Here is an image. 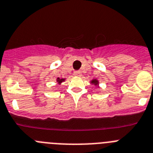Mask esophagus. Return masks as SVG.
<instances>
[{
	"label": "esophagus",
	"mask_w": 153,
	"mask_h": 153,
	"mask_svg": "<svg viewBox=\"0 0 153 153\" xmlns=\"http://www.w3.org/2000/svg\"><path fill=\"white\" fill-rule=\"evenodd\" d=\"M74 74L75 75V76H81L82 75V72H81L80 71H75L74 72Z\"/></svg>",
	"instance_id": "1"
}]
</instances>
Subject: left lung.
Wrapping results in <instances>:
<instances>
[{
	"label": "left lung",
	"instance_id": "8db88e82",
	"mask_svg": "<svg viewBox=\"0 0 153 153\" xmlns=\"http://www.w3.org/2000/svg\"><path fill=\"white\" fill-rule=\"evenodd\" d=\"M90 82H91V84H92V85H99L98 80H96V79H92V80Z\"/></svg>",
	"mask_w": 153,
	"mask_h": 153
}]
</instances>
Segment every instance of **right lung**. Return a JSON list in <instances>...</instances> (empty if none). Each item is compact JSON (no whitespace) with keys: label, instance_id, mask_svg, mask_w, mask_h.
<instances>
[{"label":"right lung","instance_id":"right-lung-1","mask_svg":"<svg viewBox=\"0 0 153 153\" xmlns=\"http://www.w3.org/2000/svg\"><path fill=\"white\" fill-rule=\"evenodd\" d=\"M65 79H59V78H57V82L58 83L59 85L61 84V83L63 82H65Z\"/></svg>","mask_w":153,"mask_h":153}]
</instances>
